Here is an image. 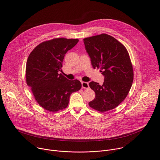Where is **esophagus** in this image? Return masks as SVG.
<instances>
[{
	"mask_svg": "<svg viewBox=\"0 0 160 160\" xmlns=\"http://www.w3.org/2000/svg\"><path fill=\"white\" fill-rule=\"evenodd\" d=\"M82 88H89V84L88 82H82Z\"/></svg>",
	"mask_w": 160,
	"mask_h": 160,
	"instance_id": "1",
	"label": "esophagus"
}]
</instances>
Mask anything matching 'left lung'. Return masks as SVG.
Masks as SVG:
<instances>
[{
  "label": "left lung",
  "mask_w": 160,
  "mask_h": 160,
  "mask_svg": "<svg viewBox=\"0 0 160 160\" xmlns=\"http://www.w3.org/2000/svg\"><path fill=\"white\" fill-rule=\"evenodd\" d=\"M94 68L105 77L102 85L91 82L95 98L88 105L101 112L118 106L127 96L133 81L132 64L127 48L114 37L103 33L83 39Z\"/></svg>",
  "instance_id": "left-lung-1"
}]
</instances>
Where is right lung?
<instances>
[{
    "label": "right lung",
    "instance_id": "1",
    "mask_svg": "<svg viewBox=\"0 0 160 160\" xmlns=\"http://www.w3.org/2000/svg\"><path fill=\"white\" fill-rule=\"evenodd\" d=\"M78 39L54 38L37 45L30 53L26 65V82L35 99L44 109L55 112L67 107L70 95L78 91V80H69L58 73L66 53Z\"/></svg>",
    "mask_w": 160,
    "mask_h": 160
}]
</instances>
